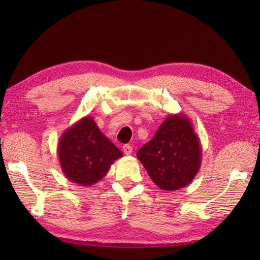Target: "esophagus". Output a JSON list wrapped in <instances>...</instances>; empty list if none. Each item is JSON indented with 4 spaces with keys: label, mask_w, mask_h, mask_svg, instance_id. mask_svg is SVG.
I'll use <instances>...</instances> for the list:
<instances>
[{
    "label": "esophagus",
    "mask_w": 260,
    "mask_h": 260,
    "mask_svg": "<svg viewBox=\"0 0 260 260\" xmlns=\"http://www.w3.org/2000/svg\"><path fill=\"white\" fill-rule=\"evenodd\" d=\"M123 152L126 154V155H129V154H132V152H133V147L128 144H126L123 146Z\"/></svg>",
    "instance_id": "1"
}]
</instances>
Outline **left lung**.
I'll use <instances>...</instances> for the list:
<instances>
[{"mask_svg": "<svg viewBox=\"0 0 260 260\" xmlns=\"http://www.w3.org/2000/svg\"><path fill=\"white\" fill-rule=\"evenodd\" d=\"M136 155L152 181L164 191L190 184L202 161L199 137L189 117L181 113L169 115Z\"/></svg>", "mask_w": 260, "mask_h": 260, "instance_id": "1", "label": "left lung"}]
</instances>
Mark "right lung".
Instances as JSON below:
<instances>
[{
    "label": "right lung",
    "instance_id": "add662e5",
    "mask_svg": "<svg viewBox=\"0 0 260 260\" xmlns=\"http://www.w3.org/2000/svg\"><path fill=\"white\" fill-rule=\"evenodd\" d=\"M57 151L66 178L82 186L97 183L107 174L110 165L123 156L90 116L82 117L63 132Z\"/></svg>",
    "mask_w": 260,
    "mask_h": 260
}]
</instances>
